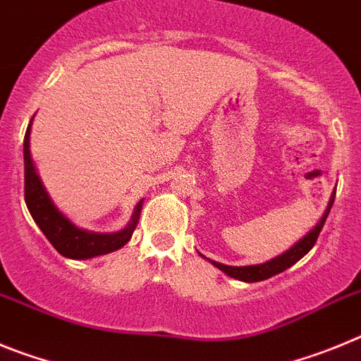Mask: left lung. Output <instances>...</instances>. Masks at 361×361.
Wrapping results in <instances>:
<instances>
[{"instance_id":"obj_1","label":"left lung","mask_w":361,"mask_h":361,"mask_svg":"<svg viewBox=\"0 0 361 361\" xmlns=\"http://www.w3.org/2000/svg\"><path fill=\"white\" fill-rule=\"evenodd\" d=\"M334 194H336V190H333V194H331V200H329V203H327L326 212H324L322 219L317 223V226H314L311 232H307L306 235L302 237L300 241L295 243V245L291 246L288 252H284L282 255H279V257H274L271 261L262 262V264H253V266H226V264H221V262L210 261V259L209 261L212 262L216 268H219L223 274H226L228 277H233V279H237V281H243V282L266 281V279L274 277V275L282 274L284 269H288L290 266H293L295 262L300 261V259L304 257V255H306V253L314 246L318 235H320V232H322V228H324V223H326L327 216H329L331 207H333V203H334ZM201 257H203V255H201Z\"/></svg>"}]
</instances>
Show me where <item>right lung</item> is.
I'll list each match as a JSON object with an SVG mask.
<instances>
[{"instance_id": "1", "label": "right lung", "mask_w": 361, "mask_h": 361, "mask_svg": "<svg viewBox=\"0 0 361 361\" xmlns=\"http://www.w3.org/2000/svg\"><path fill=\"white\" fill-rule=\"evenodd\" d=\"M34 120V118H32ZM32 120L25 133L23 142V154H25V201H27L28 212L34 217L35 225L47 235L61 255L68 259H92L104 253H111L122 248L131 239L136 228V223L140 219V210L144 200L138 201L135 207L131 221L124 230L115 233H97L79 228L61 212L48 196L43 181L35 171L34 160L30 157V128Z\"/></svg>"}]
</instances>
